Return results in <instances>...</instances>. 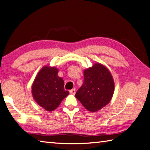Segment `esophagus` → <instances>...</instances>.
Here are the masks:
<instances>
[{"mask_svg": "<svg viewBox=\"0 0 150 150\" xmlns=\"http://www.w3.org/2000/svg\"><path fill=\"white\" fill-rule=\"evenodd\" d=\"M69 93H70L71 94H72V95H75V93H76L75 89H73L69 90Z\"/></svg>", "mask_w": 150, "mask_h": 150, "instance_id": "obj_1", "label": "esophagus"}]
</instances>
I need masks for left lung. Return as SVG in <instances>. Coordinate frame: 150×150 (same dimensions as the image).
<instances>
[{
    "mask_svg": "<svg viewBox=\"0 0 150 150\" xmlns=\"http://www.w3.org/2000/svg\"><path fill=\"white\" fill-rule=\"evenodd\" d=\"M114 90V80L109 69L96 63L83 71V84L75 97L86 109L96 112L110 102Z\"/></svg>",
    "mask_w": 150,
    "mask_h": 150,
    "instance_id": "obj_1",
    "label": "left lung"
}]
</instances>
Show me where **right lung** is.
Returning <instances> with one entry per match:
<instances>
[{
  "label": "right lung",
  "instance_id": "add662e5",
  "mask_svg": "<svg viewBox=\"0 0 150 150\" xmlns=\"http://www.w3.org/2000/svg\"><path fill=\"white\" fill-rule=\"evenodd\" d=\"M57 74V68L44 67L38 72L32 86L34 100L47 111L57 108L69 94V91L64 90L63 79Z\"/></svg>",
  "mask_w": 150,
  "mask_h": 150
}]
</instances>
